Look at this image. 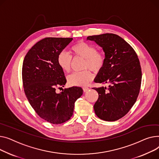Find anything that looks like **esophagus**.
<instances>
[{
  "instance_id": "34e87169",
  "label": "esophagus",
  "mask_w": 159,
  "mask_h": 159,
  "mask_svg": "<svg viewBox=\"0 0 159 159\" xmlns=\"http://www.w3.org/2000/svg\"><path fill=\"white\" fill-rule=\"evenodd\" d=\"M89 89V87H83V92H87Z\"/></svg>"
}]
</instances>
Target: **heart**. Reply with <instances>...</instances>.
Listing matches in <instances>:
<instances>
[{
  "label": "heart",
  "instance_id": "obj_1",
  "mask_svg": "<svg viewBox=\"0 0 159 159\" xmlns=\"http://www.w3.org/2000/svg\"><path fill=\"white\" fill-rule=\"evenodd\" d=\"M72 52L75 57L84 59L83 69L81 72H74L67 78L68 83L70 86L81 87L86 85L92 80V73L89 70L95 73L99 72L103 68L106 58L103 52L96 51L94 46L83 41H80L74 44L70 48ZM72 57L65 51L59 53L57 62L61 69L66 72L70 70ZM89 70H88V69Z\"/></svg>",
  "mask_w": 159,
  "mask_h": 159
}]
</instances>
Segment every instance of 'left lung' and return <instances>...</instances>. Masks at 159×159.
<instances>
[{"mask_svg": "<svg viewBox=\"0 0 159 159\" xmlns=\"http://www.w3.org/2000/svg\"><path fill=\"white\" fill-rule=\"evenodd\" d=\"M87 39L101 47L106 58L95 82L109 85L93 88L99 94L95 113L102 120H117L128 112L139 96L142 80L139 60L132 46L117 34L89 36Z\"/></svg>", "mask_w": 159, "mask_h": 159, "instance_id": "obj_1", "label": "left lung"}]
</instances>
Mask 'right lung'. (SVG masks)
<instances>
[{"instance_id": "right-lung-1", "label": "right lung", "mask_w": 159, "mask_h": 159, "mask_svg": "<svg viewBox=\"0 0 159 159\" xmlns=\"http://www.w3.org/2000/svg\"><path fill=\"white\" fill-rule=\"evenodd\" d=\"M72 40V38L43 39L32 47L23 61L25 94L36 113L52 124L69 120L74 103L83 94V89L77 87L63 89L60 94L56 92V88L64 87L67 82L58 64V56Z\"/></svg>"}]
</instances>
